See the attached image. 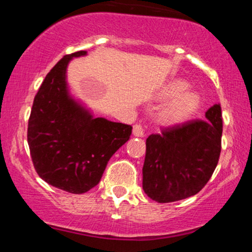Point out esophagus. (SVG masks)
Instances as JSON below:
<instances>
[{"mask_svg": "<svg viewBox=\"0 0 252 252\" xmlns=\"http://www.w3.org/2000/svg\"><path fill=\"white\" fill-rule=\"evenodd\" d=\"M132 134L134 136H137V137H143L144 136V130L141 124H135L134 128H132Z\"/></svg>", "mask_w": 252, "mask_h": 252, "instance_id": "esophagus-1", "label": "esophagus"}]
</instances>
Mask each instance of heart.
Wrapping results in <instances>:
<instances>
[{
  "instance_id": "heart-1",
  "label": "heart",
  "mask_w": 252,
  "mask_h": 252,
  "mask_svg": "<svg viewBox=\"0 0 252 252\" xmlns=\"http://www.w3.org/2000/svg\"><path fill=\"white\" fill-rule=\"evenodd\" d=\"M189 84L184 79L170 80L161 89V99H169L160 111V118L164 123L176 124L194 115L201 104L198 92L187 90Z\"/></svg>"
}]
</instances>
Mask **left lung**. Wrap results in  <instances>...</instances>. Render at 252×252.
I'll return each mask as SVG.
<instances>
[{"label":"left lung","instance_id":"obj_1","mask_svg":"<svg viewBox=\"0 0 252 252\" xmlns=\"http://www.w3.org/2000/svg\"><path fill=\"white\" fill-rule=\"evenodd\" d=\"M193 120L162 129L146 141L143 190L158 202H173L200 192L218 164L221 150L220 104Z\"/></svg>","mask_w":252,"mask_h":252}]
</instances>
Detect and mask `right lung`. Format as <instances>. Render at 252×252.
Segmentation results:
<instances>
[{"label": "right lung", "mask_w": 252, "mask_h": 252, "mask_svg": "<svg viewBox=\"0 0 252 252\" xmlns=\"http://www.w3.org/2000/svg\"><path fill=\"white\" fill-rule=\"evenodd\" d=\"M67 54L43 80L32 106L27 140L34 168L57 189L80 194L100 181L110 158L129 140L132 126L94 115L70 96Z\"/></svg>", "instance_id": "obj_1"}]
</instances>
